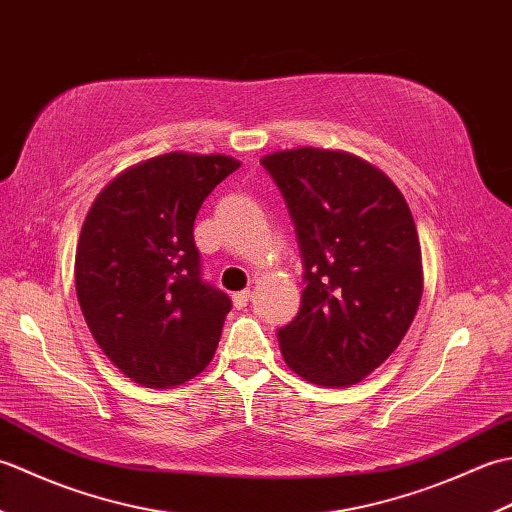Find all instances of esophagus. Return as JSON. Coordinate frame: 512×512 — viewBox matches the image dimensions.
I'll return each instance as SVG.
<instances>
[{
    "label": "esophagus",
    "mask_w": 512,
    "mask_h": 512,
    "mask_svg": "<svg viewBox=\"0 0 512 512\" xmlns=\"http://www.w3.org/2000/svg\"><path fill=\"white\" fill-rule=\"evenodd\" d=\"M248 299H250V290L235 292V295H233V306L242 310V308H246V306H248Z\"/></svg>",
    "instance_id": "obj_1"
}]
</instances>
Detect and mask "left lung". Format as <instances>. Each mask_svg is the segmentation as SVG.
<instances>
[{"mask_svg": "<svg viewBox=\"0 0 512 512\" xmlns=\"http://www.w3.org/2000/svg\"><path fill=\"white\" fill-rule=\"evenodd\" d=\"M262 165L288 204L306 268L299 314L277 332L284 361L314 385L361 383L420 306L422 253L405 195L339 149H284Z\"/></svg>", "mask_w": 512, "mask_h": 512, "instance_id": "left-lung-1", "label": "left lung"}]
</instances>
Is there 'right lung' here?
I'll use <instances>...</instances> for the list:
<instances>
[{
  "instance_id": "right-lung-1",
  "label": "right lung",
  "mask_w": 512,
  "mask_h": 512,
  "mask_svg": "<svg viewBox=\"0 0 512 512\" xmlns=\"http://www.w3.org/2000/svg\"><path fill=\"white\" fill-rule=\"evenodd\" d=\"M237 167L222 154L147 158L107 182L85 215L76 297L94 341L138 385L187 383L217 350L231 299L200 277L193 222Z\"/></svg>"
}]
</instances>
